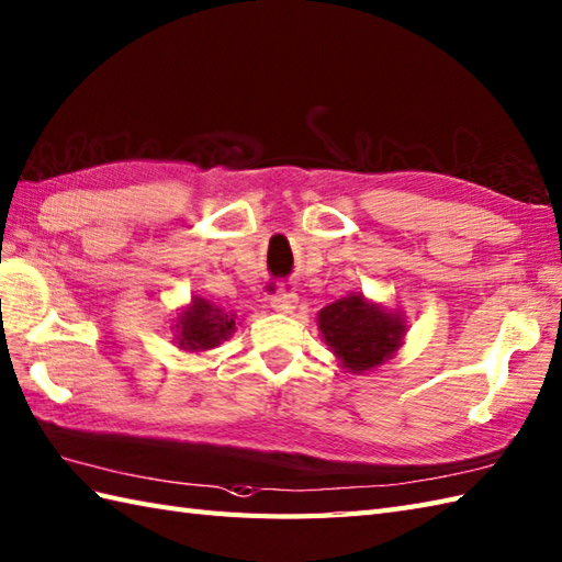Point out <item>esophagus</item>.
I'll return each instance as SVG.
<instances>
[{"label":"esophagus","mask_w":562,"mask_h":562,"mask_svg":"<svg viewBox=\"0 0 562 562\" xmlns=\"http://www.w3.org/2000/svg\"><path fill=\"white\" fill-rule=\"evenodd\" d=\"M296 304H299V299L292 292H280V294H276V296L270 299V308L278 311V313H284V316H290V313H294Z\"/></svg>","instance_id":"1"}]
</instances>
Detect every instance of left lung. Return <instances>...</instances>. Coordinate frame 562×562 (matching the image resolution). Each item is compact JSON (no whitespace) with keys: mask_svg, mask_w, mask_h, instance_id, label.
<instances>
[{"mask_svg":"<svg viewBox=\"0 0 562 562\" xmlns=\"http://www.w3.org/2000/svg\"><path fill=\"white\" fill-rule=\"evenodd\" d=\"M323 342L340 361L345 373H369L395 359L407 335V318L397 308L349 292L318 311Z\"/></svg>","mask_w":562,"mask_h":562,"instance_id":"1","label":"left lung"}]
</instances>
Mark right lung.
Wrapping results in <instances>:
<instances>
[{
  "mask_svg": "<svg viewBox=\"0 0 562 562\" xmlns=\"http://www.w3.org/2000/svg\"><path fill=\"white\" fill-rule=\"evenodd\" d=\"M172 323V342L189 355L211 351L229 340L232 333L237 330V316L232 311H225L199 294H193L191 302L179 308V316Z\"/></svg>",
  "mask_w": 562,
  "mask_h": 562,
  "instance_id": "obj_1",
  "label": "right lung"
}]
</instances>
